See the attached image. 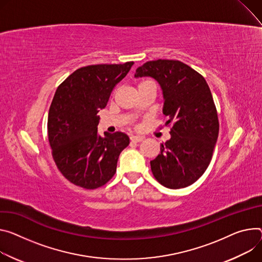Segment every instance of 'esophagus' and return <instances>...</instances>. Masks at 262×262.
Segmentation results:
<instances>
[{
    "label": "esophagus",
    "instance_id": "esophagus-1",
    "mask_svg": "<svg viewBox=\"0 0 262 262\" xmlns=\"http://www.w3.org/2000/svg\"><path fill=\"white\" fill-rule=\"evenodd\" d=\"M144 139L145 138L143 136H132L130 137V140L134 141V142H141V141H143Z\"/></svg>",
    "mask_w": 262,
    "mask_h": 262
}]
</instances>
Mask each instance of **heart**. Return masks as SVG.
I'll return each instance as SVG.
<instances>
[{
    "label": "heart",
    "instance_id": "heart-1",
    "mask_svg": "<svg viewBox=\"0 0 262 262\" xmlns=\"http://www.w3.org/2000/svg\"><path fill=\"white\" fill-rule=\"evenodd\" d=\"M151 80H143V81H141L140 82V84H143V83H146V82H150Z\"/></svg>",
    "mask_w": 262,
    "mask_h": 262
}]
</instances>
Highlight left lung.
<instances>
[{
	"label": "left lung",
	"instance_id": "obj_1",
	"mask_svg": "<svg viewBox=\"0 0 262 262\" xmlns=\"http://www.w3.org/2000/svg\"><path fill=\"white\" fill-rule=\"evenodd\" d=\"M136 78L151 77L163 93V114L172 123L170 139L150 161L157 181L169 189L196 182L208 168L216 144L220 123L205 78L179 60L147 61L136 70Z\"/></svg>",
	"mask_w": 262,
	"mask_h": 262
}]
</instances>
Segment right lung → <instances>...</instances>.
Masks as SVG:
<instances>
[{"label": "right lung", "instance_id": "1", "mask_svg": "<svg viewBox=\"0 0 262 262\" xmlns=\"http://www.w3.org/2000/svg\"><path fill=\"white\" fill-rule=\"evenodd\" d=\"M134 61L93 64L71 74L56 90L48 116V138L54 162L76 186L96 189L115 174L119 155L128 146L126 134L98 135V113L107 104L114 86Z\"/></svg>", "mask_w": 262, "mask_h": 262}]
</instances>
